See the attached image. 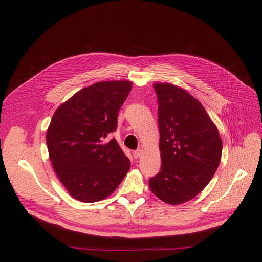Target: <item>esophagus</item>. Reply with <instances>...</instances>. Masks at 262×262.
I'll return each instance as SVG.
<instances>
[{
    "instance_id": "34e87169",
    "label": "esophagus",
    "mask_w": 262,
    "mask_h": 262,
    "mask_svg": "<svg viewBox=\"0 0 262 262\" xmlns=\"http://www.w3.org/2000/svg\"><path fill=\"white\" fill-rule=\"evenodd\" d=\"M133 155H134V157H135V158H138V157H140V156L142 155V148H138V149L134 150Z\"/></svg>"
}]
</instances>
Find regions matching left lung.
I'll use <instances>...</instances> for the list:
<instances>
[{
	"mask_svg": "<svg viewBox=\"0 0 262 262\" xmlns=\"http://www.w3.org/2000/svg\"><path fill=\"white\" fill-rule=\"evenodd\" d=\"M154 89L161 166L148 185L161 201L183 204L211 181L221 160L222 140L203 105L186 90L162 82Z\"/></svg>",
	"mask_w": 262,
	"mask_h": 262,
	"instance_id": "left-lung-1",
	"label": "left lung"
}]
</instances>
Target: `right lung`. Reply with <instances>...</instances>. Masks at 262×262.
<instances>
[{
	"instance_id": "right-lung-1",
	"label": "right lung",
	"mask_w": 262,
	"mask_h": 262,
	"mask_svg": "<svg viewBox=\"0 0 262 262\" xmlns=\"http://www.w3.org/2000/svg\"><path fill=\"white\" fill-rule=\"evenodd\" d=\"M132 90L127 80L100 81L60 105L47 132L55 173L74 199L92 203L118 188L130 161L115 138L118 113Z\"/></svg>"
}]
</instances>
